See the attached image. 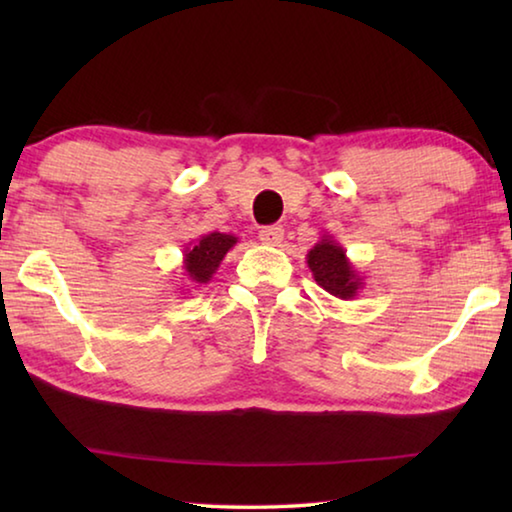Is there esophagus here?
I'll use <instances>...</instances> for the list:
<instances>
[{"label":"esophagus","mask_w":512,"mask_h":512,"mask_svg":"<svg viewBox=\"0 0 512 512\" xmlns=\"http://www.w3.org/2000/svg\"><path fill=\"white\" fill-rule=\"evenodd\" d=\"M282 237H284V230L280 225H264V228L259 230V241L266 246H280Z\"/></svg>","instance_id":"34e87169"}]
</instances>
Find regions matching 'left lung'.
<instances>
[{
  "instance_id": "8db88e82",
  "label": "left lung",
  "mask_w": 512,
  "mask_h": 512,
  "mask_svg": "<svg viewBox=\"0 0 512 512\" xmlns=\"http://www.w3.org/2000/svg\"><path fill=\"white\" fill-rule=\"evenodd\" d=\"M307 266L318 287L339 300H352L363 289V275L352 266L341 244L334 237L323 235L307 253Z\"/></svg>"
}]
</instances>
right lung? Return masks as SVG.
Segmentation results:
<instances>
[{
    "label": "right lung",
    "instance_id": "add662e5",
    "mask_svg": "<svg viewBox=\"0 0 512 512\" xmlns=\"http://www.w3.org/2000/svg\"><path fill=\"white\" fill-rule=\"evenodd\" d=\"M235 235H225V232H207V235L198 237L185 248L183 255V275L187 287H201L207 284L219 271L223 257L228 250L237 244Z\"/></svg>",
    "mask_w": 512,
    "mask_h": 512
}]
</instances>
